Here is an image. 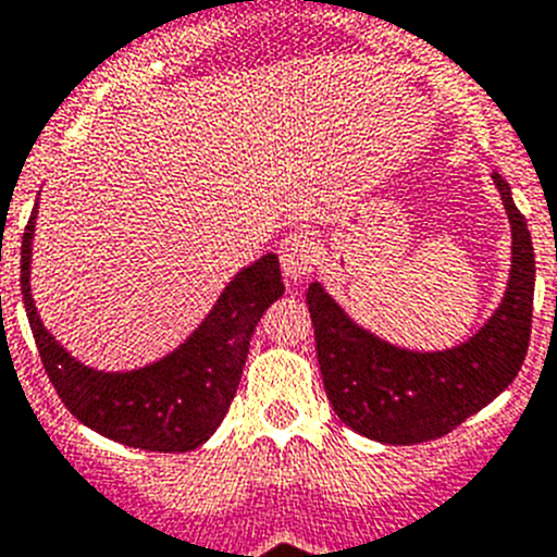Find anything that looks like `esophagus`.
Here are the masks:
<instances>
[{"instance_id":"esophagus-1","label":"esophagus","mask_w":557,"mask_h":557,"mask_svg":"<svg viewBox=\"0 0 557 557\" xmlns=\"http://www.w3.org/2000/svg\"><path fill=\"white\" fill-rule=\"evenodd\" d=\"M280 263H283L285 280L299 283L302 277H308L313 265H317V244H313V238H308L302 232L288 235L280 244Z\"/></svg>"}]
</instances>
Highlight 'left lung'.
Instances as JSON below:
<instances>
[{"label": "left lung", "mask_w": 557, "mask_h": 557, "mask_svg": "<svg viewBox=\"0 0 557 557\" xmlns=\"http://www.w3.org/2000/svg\"><path fill=\"white\" fill-rule=\"evenodd\" d=\"M510 221V277L496 311L446 350H409L359 325L322 283L308 285L317 359L333 412L389 446L437 440L491 404L521 370L530 345L535 251L510 185L491 173Z\"/></svg>", "instance_id": "left-lung-1"}]
</instances>
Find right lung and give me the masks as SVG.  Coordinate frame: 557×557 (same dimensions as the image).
Here are the masks:
<instances>
[{"label": "right lung", "mask_w": 557, "mask_h": 557, "mask_svg": "<svg viewBox=\"0 0 557 557\" xmlns=\"http://www.w3.org/2000/svg\"><path fill=\"white\" fill-rule=\"evenodd\" d=\"M38 201L22 238V299L38 356L58 398L91 432L143 451H193L215 434L238 389L249 338L283 297L277 255H263L226 283L201 325L162 359L137 370L77 361L45 327L30 292Z\"/></svg>", "instance_id": "add662e5"}]
</instances>
